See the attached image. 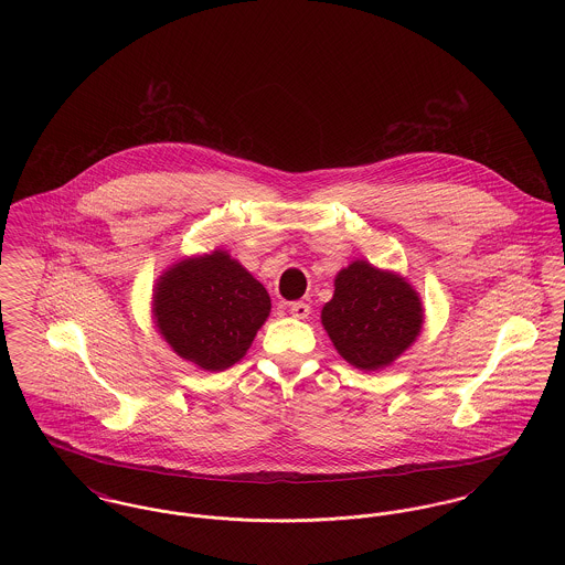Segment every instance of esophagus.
Listing matches in <instances>:
<instances>
[{
	"instance_id": "34e87169",
	"label": "esophagus",
	"mask_w": 565,
	"mask_h": 565,
	"mask_svg": "<svg viewBox=\"0 0 565 565\" xmlns=\"http://www.w3.org/2000/svg\"><path fill=\"white\" fill-rule=\"evenodd\" d=\"M290 313L296 320H307L309 313H311V307L307 302H292L290 305Z\"/></svg>"
}]
</instances>
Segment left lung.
Wrapping results in <instances>:
<instances>
[{
  "mask_svg": "<svg viewBox=\"0 0 565 565\" xmlns=\"http://www.w3.org/2000/svg\"><path fill=\"white\" fill-rule=\"evenodd\" d=\"M419 292L396 270L353 260L334 277L322 326L334 350L360 371H381L408 350L424 328Z\"/></svg>",
  "mask_w": 565,
  "mask_h": 565,
  "instance_id": "obj_1",
  "label": "left lung"
}]
</instances>
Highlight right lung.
<instances>
[{
    "label": "right lung",
    "instance_id": "add662e5",
    "mask_svg": "<svg viewBox=\"0 0 565 565\" xmlns=\"http://www.w3.org/2000/svg\"><path fill=\"white\" fill-rule=\"evenodd\" d=\"M269 313L265 286L220 247L175 260L152 290V320L164 343L207 373L237 364Z\"/></svg>",
    "mask_w": 565,
    "mask_h": 565
}]
</instances>
